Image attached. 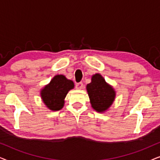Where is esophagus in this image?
<instances>
[{"instance_id": "esophagus-1", "label": "esophagus", "mask_w": 160, "mask_h": 160, "mask_svg": "<svg viewBox=\"0 0 160 160\" xmlns=\"http://www.w3.org/2000/svg\"><path fill=\"white\" fill-rule=\"evenodd\" d=\"M76 88L77 89H82L84 88V84H83L82 82L77 83V84H76Z\"/></svg>"}]
</instances>
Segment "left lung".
Wrapping results in <instances>:
<instances>
[{
    "instance_id": "obj_1",
    "label": "left lung",
    "mask_w": 160,
    "mask_h": 160,
    "mask_svg": "<svg viewBox=\"0 0 160 160\" xmlns=\"http://www.w3.org/2000/svg\"><path fill=\"white\" fill-rule=\"evenodd\" d=\"M91 83L87 85V90L94 110L102 113L113 104L116 92L99 73L92 76Z\"/></svg>"
}]
</instances>
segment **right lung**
<instances>
[{
    "label": "right lung",
    "instance_id": "1",
    "mask_svg": "<svg viewBox=\"0 0 160 160\" xmlns=\"http://www.w3.org/2000/svg\"><path fill=\"white\" fill-rule=\"evenodd\" d=\"M73 87V81L68 79L63 75H56L41 90V99L49 110L59 111L64 106V100L68 92Z\"/></svg>",
    "mask_w": 160,
    "mask_h": 160
}]
</instances>
